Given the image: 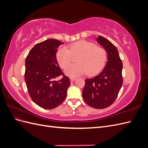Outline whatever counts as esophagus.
Masks as SVG:
<instances>
[{
    "mask_svg": "<svg viewBox=\"0 0 148 148\" xmlns=\"http://www.w3.org/2000/svg\"><path fill=\"white\" fill-rule=\"evenodd\" d=\"M70 80L71 82H73L75 80V78H70Z\"/></svg>",
    "mask_w": 148,
    "mask_h": 148,
    "instance_id": "1",
    "label": "esophagus"
}]
</instances>
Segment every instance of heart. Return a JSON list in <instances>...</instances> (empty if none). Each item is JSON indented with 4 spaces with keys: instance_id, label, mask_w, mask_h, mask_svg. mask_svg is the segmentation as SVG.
Wrapping results in <instances>:
<instances>
[{
    "instance_id": "b5f03b06",
    "label": "heart",
    "mask_w": 148,
    "mask_h": 148,
    "mask_svg": "<svg viewBox=\"0 0 148 148\" xmlns=\"http://www.w3.org/2000/svg\"><path fill=\"white\" fill-rule=\"evenodd\" d=\"M79 54L76 64L68 66L70 63L71 55ZM56 58L62 69H66L65 74L71 78L79 77L87 73L95 75L104 67L107 52L104 48L96 46V44L87 41H79L68 46V49L62 47L57 51Z\"/></svg>"
}]
</instances>
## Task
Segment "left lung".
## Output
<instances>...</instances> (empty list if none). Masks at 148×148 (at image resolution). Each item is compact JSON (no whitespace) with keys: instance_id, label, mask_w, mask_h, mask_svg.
<instances>
[{"instance_id":"left-lung-1","label":"left lung","mask_w":148,"mask_h":148,"mask_svg":"<svg viewBox=\"0 0 148 148\" xmlns=\"http://www.w3.org/2000/svg\"><path fill=\"white\" fill-rule=\"evenodd\" d=\"M96 40L106 51L107 62L99 75L85 80L82 95L89 106L101 109L112 104L118 96L123 84V64L112 43L101 36H98Z\"/></svg>"}]
</instances>
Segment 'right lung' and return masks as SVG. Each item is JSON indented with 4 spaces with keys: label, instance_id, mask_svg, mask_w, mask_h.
<instances>
[{
    "label": "right lung",
    "instance_id": "obj_1",
    "mask_svg": "<svg viewBox=\"0 0 148 148\" xmlns=\"http://www.w3.org/2000/svg\"><path fill=\"white\" fill-rule=\"evenodd\" d=\"M63 44L56 39H47L36 44L26 58L25 79L28 93L43 109H54L62 104L70 84L56 59L58 47ZM60 75L63 77L56 81L55 78Z\"/></svg>",
    "mask_w": 148,
    "mask_h": 148
}]
</instances>
